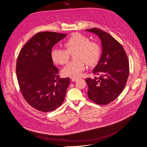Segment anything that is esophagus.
<instances>
[{"label": "esophagus", "instance_id": "1", "mask_svg": "<svg viewBox=\"0 0 147 147\" xmlns=\"http://www.w3.org/2000/svg\"><path fill=\"white\" fill-rule=\"evenodd\" d=\"M71 80H72V81H77L78 80V78H72L71 79Z\"/></svg>", "mask_w": 147, "mask_h": 147}]
</instances>
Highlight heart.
Here are the masks:
<instances>
[{"label":"heart","mask_w":147,"mask_h":147,"mask_svg":"<svg viewBox=\"0 0 147 147\" xmlns=\"http://www.w3.org/2000/svg\"><path fill=\"white\" fill-rule=\"evenodd\" d=\"M66 49L53 48L51 56L53 61L58 65H64L68 62L70 54L76 53L74 59L76 61L68 63L61 70L63 76L71 78L80 77L85 69L84 62L88 66H93L98 62L100 48L98 43L90 41L88 37L80 33L72 34L64 44Z\"/></svg>","instance_id":"1"}]
</instances>
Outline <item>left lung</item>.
<instances>
[{"mask_svg":"<svg viewBox=\"0 0 147 147\" xmlns=\"http://www.w3.org/2000/svg\"><path fill=\"white\" fill-rule=\"evenodd\" d=\"M98 35L102 52L92 71L98 77L87 78L88 98L99 105H107L122 92L129 74V63L123 47L112 35L96 28L86 30Z\"/></svg>","mask_w":147,"mask_h":147,"instance_id":"obj_1","label":"left lung"}]
</instances>
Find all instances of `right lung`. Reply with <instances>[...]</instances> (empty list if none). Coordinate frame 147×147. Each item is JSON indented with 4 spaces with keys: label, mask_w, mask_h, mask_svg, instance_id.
Wrapping results in <instances>:
<instances>
[{
    "label": "right lung",
    "mask_w": 147,
    "mask_h": 147,
    "mask_svg": "<svg viewBox=\"0 0 147 147\" xmlns=\"http://www.w3.org/2000/svg\"><path fill=\"white\" fill-rule=\"evenodd\" d=\"M66 35L38 32L25 44L17 57L16 74L21 92L30 105L39 111H55L65 100L70 78H59L51 52Z\"/></svg>",
    "instance_id": "1"
}]
</instances>
